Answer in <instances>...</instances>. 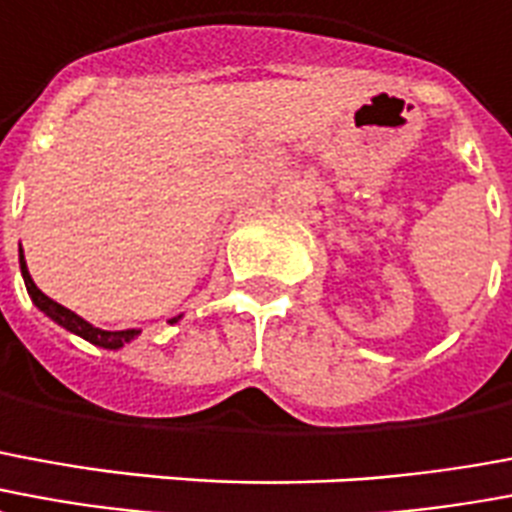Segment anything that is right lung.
I'll use <instances>...</instances> for the list:
<instances>
[{
  "instance_id": "obj_1",
  "label": "right lung",
  "mask_w": 512,
  "mask_h": 512,
  "mask_svg": "<svg viewBox=\"0 0 512 512\" xmlns=\"http://www.w3.org/2000/svg\"><path fill=\"white\" fill-rule=\"evenodd\" d=\"M21 274H24V285H26V293L29 298L34 301V306L40 309L43 314H48L54 323H59L62 328H67L70 333H78L81 339L86 342L97 344V347H105V350H119L124 347L127 342H132L140 331L135 328H127V331H102V328H94L92 323H86L83 317H78L75 312H70L67 306L56 304L54 298H48V295L40 290V287L34 285L32 276H29V268H26V260H24V252H21ZM170 323H179V317H173Z\"/></svg>"
}]
</instances>
